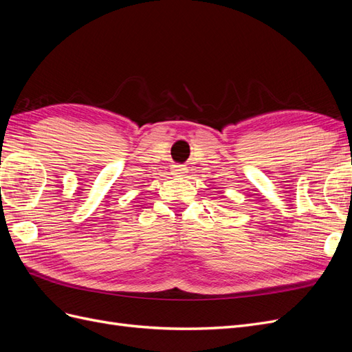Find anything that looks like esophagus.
I'll use <instances>...</instances> for the list:
<instances>
[{
    "label": "esophagus",
    "instance_id": "1",
    "mask_svg": "<svg viewBox=\"0 0 352 352\" xmlns=\"http://www.w3.org/2000/svg\"><path fill=\"white\" fill-rule=\"evenodd\" d=\"M186 172H185V168L182 167V166H176V168H175V175H179V176H184Z\"/></svg>",
    "mask_w": 352,
    "mask_h": 352
}]
</instances>
